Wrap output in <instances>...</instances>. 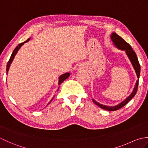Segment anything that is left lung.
Here are the masks:
<instances>
[{"label":"left lung","instance_id":"1","mask_svg":"<svg viewBox=\"0 0 148 148\" xmlns=\"http://www.w3.org/2000/svg\"><path fill=\"white\" fill-rule=\"evenodd\" d=\"M111 38L116 48H118V49H121V50H125V52H126L128 57V58H129L130 61L131 62L132 64V66H133L135 71H136V75H137V78H138V80L137 81L136 86H135L134 89L133 90L132 93H131V95L128 97H127V98L125 99L124 101H123L120 103H119V104L117 106H103L102 104H100V103L96 102L95 100L93 99V102L95 103L97 106L100 107V108L106 110V111H116V110L120 109V108H123V106H125L128 102L130 101V100H132V99L135 95H136V94L137 92L138 84H139V79L140 72V67L139 62V61H138L136 53H135L133 49L132 48V47L129 45V44L127 43L123 39H122L120 36H118V34H116L115 32L112 33L111 36Z\"/></svg>","mask_w":148,"mask_h":148}]
</instances>
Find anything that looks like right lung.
<instances>
[{"mask_svg":"<svg viewBox=\"0 0 148 148\" xmlns=\"http://www.w3.org/2000/svg\"><path fill=\"white\" fill-rule=\"evenodd\" d=\"M30 38H29V39H28L26 40V41H25V42H21V43H20V44H19V45H18L16 47L15 49H14V51H13V52H12V55H11V58H9V61H8V64H7V69H6V71H7V74H8V71H9V67H10V65H11V64L12 63V60H13V59H14V56H15L16 54V53H17V52H18V51L19 50V49H20V48H21V46L22 45H23L25 42H27L29 41V40H30ZM69 76H70V73H69V72H67V73L62 74V76H60V77H59V81H58V84H59V85H60V84L64 80H65L66 79H67V78L69 77ZM53 100V99H51V100ZM51 101H50V102H49V103L50 102H51Z\"/></svg>","mask_w":148,"mask_h":148,"instance_id":"right-lung-1","label":"right lung"}]
</instances>
